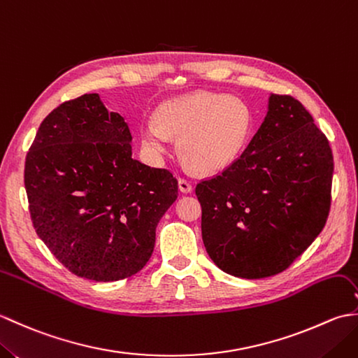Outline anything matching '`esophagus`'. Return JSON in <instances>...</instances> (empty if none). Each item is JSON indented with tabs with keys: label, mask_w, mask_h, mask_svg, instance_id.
<instances>
[{
	"label": "esophagus",
	"mask_w": 358,
	"mask_h": 358,
	"mask_svg": "<svg viewBox=\"0 0 358 358\" xmlns=\"http://www.w3.org/2000/svg\"><path fill=\"white\" fill-rule=\"evenodd\" d=\"M178 189L183 194H191L192 192V185H191V181H187V180H185V178H180L178 180Z\"/></svg>",
	"instance_id": "34e87169"
}]
</instances>
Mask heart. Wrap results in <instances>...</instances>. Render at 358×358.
<instances>
[{"mask_svg": "<svg viewBox=\"0 0 358 358\" xmlns=\"http://www.w3.org/2000/svg\"><path fill=\"white\" fill-rule=\"evenodd\" d=\"M155 121L140 127L144 152L162 162L178 136V150L204 173H217L237 162L252 134V112L237 96L196 92L162 103Z\"/></svg>", "mask_w": 358, "mask_h": 358, "instance_id": "obj_1", "label": "heart"}]
</instances>
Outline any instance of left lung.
<instances>
[{
  "instance_id": "obj_1",
  "label": "left lung",
  "mask_w": 358,
  "mask_h": 358,
  "mask_svg": "<svg viewBox=\"0 0 358 358\" xmlns=\"http://www.w3.org/2000/svg\"><path fill=\"white\" fill-rule=\"evenodd\" d=\"M334 158L300 101L271 94L268 113L241 157L196 185L210 260L240 278L283 272L324 227Z\"/></svg>"
}]
</instances>
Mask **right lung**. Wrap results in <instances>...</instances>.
Masks as SVG:
<instances>
[{
    "instance_id": "obj_1",
    "label": "right lung",
    "mask_w": 358,
    "mask_h": 358,
    "mask_svg": "<svg viewBox=\"0 0 358 358\" xmlns=\"http://www.w3.org/2000/svg\"><path fill=\"white\" fill-rule=\"evenodd\" d=\"M131 143L124 118L85 94L44 118L27 152L30 218L75 275L117 281L141 271L158 222L177 200L173 175L132 158Z\"/></svg>"
}]
</instances>
